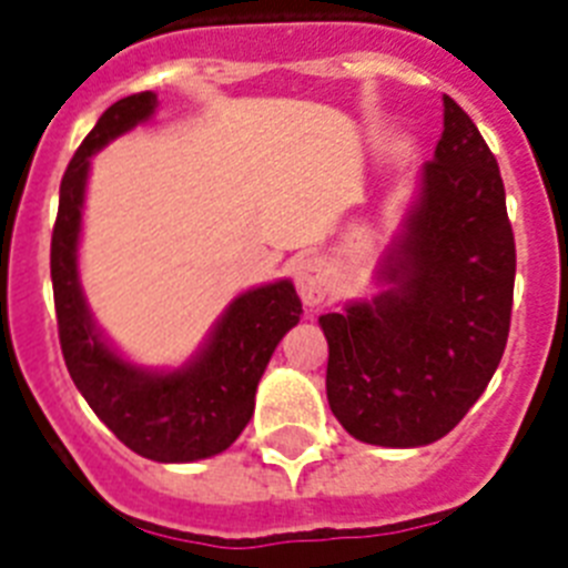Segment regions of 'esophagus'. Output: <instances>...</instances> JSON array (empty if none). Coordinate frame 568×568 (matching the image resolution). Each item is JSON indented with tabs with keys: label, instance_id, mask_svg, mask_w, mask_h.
<instances>
[{
	"label": "esophagus",
	"instance_id": "1",
	"mask_svg": "<svg viewBox=\"0 0 568 568\" xmlns=\"http://www.w3.org/2000/svg\"><path fill=\"white\" fill-rule=\"evenodd\" d=\"M294 285H297V294L303 297L306 306L324 303V297L329 294V268H326V262L317 260V256L300 260L294 265Z\"/></svg>",
	"mask_w": 568,
	"mask_h": 568
}]
</instances>
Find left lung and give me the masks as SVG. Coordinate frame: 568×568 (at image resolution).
I'll use <instances>...</instances> for the list:
<instances>
[{
    "instance_id": "1",
    "label": "left lung",
    "mask_w": 568,
    "mask_h": 568,
    "mask_svg": "<svg viewBox=\"0 0 568 568\" xmlns=\"http://www.w3.org/2000/svg\"><path fill=\"white\" fill-rule=\"evenodd\" d=\"M516 244L499 163L444 95V133L403 239L371 303L321 315L326 399L373 446H426L449 435L499 367L514 308Z\"/></svg>"
}]
</instances>
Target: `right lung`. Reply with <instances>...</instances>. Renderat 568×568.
Segmentation results:
<instances>
[{
  "instance_id": "1",
  "label": "right lung",
  "mask_w": 568,
  "mask_h": 568,
  "mask_svg": "<svg viewBox=\"0 0 568 568\" xmlns=\"http://www.w3.org/2000/svg\"><path fill=\"white\" fill-rule=\"evenodd\" d=\"M154 92L110 104L60 180L52 230V288L67 371L101 423L142 458L186 464L227 449L253 417V396L276 344L303 315L288 280L239 294L221 315L210 344L172 373L124 362L101 341L78 283V236L90 156L151 119Z\"/></svg>"
}]
</instances>
